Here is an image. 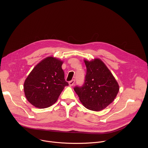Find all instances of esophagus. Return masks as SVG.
Instances as JSON below:
<instances>
[{
  "label": "esophagus",
  "mask_w": 148,
  "mask_h": 148,
  "mask_svg": "<svg viewBox=\"0 0 148 148\" xmlns=\"http://www.w3.org/2000/svg\"><path fill=\"white\" fill-rule=\"evenodd\" d=\"M74 82H75V79H72L71 81H69V85L70 86H73L74 84Z\"/></svg>",
  "instance_id": "34e87169"
}]
</instances>
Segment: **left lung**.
Returning <instances> with one entry per match:
<instances>
[{"mask_svg":"<svg viewBox=\"0 0 148 148\" xmlns=\"http://www.w3.org/2000/svg\"><path fill=\"white\" fill-rule=\"evenodd\" d=\"M87 73L81 87L74 90L83 105L88 110L99 111L112 103L119 91V85L112 74L98 58L84 60Z\"/></svg>","mask_w":148,"mask_h":148,"instance_id":"obj_1","label":"left lung"}]
</instances>
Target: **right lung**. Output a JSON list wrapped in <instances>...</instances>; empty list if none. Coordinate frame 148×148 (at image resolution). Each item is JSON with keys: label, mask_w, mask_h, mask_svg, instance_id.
Returning a JSON list of instances; mask_svg holds the SVG:
<instances>
[{"label": "right lung", "mask_w": 148, "mask_h": 148, "mask_svg": "<svg viewBox=\"0 0 148 148\" xmlns=\"http://www.w3.org/2000/svg\"><path fill=\"white\" fill-rule=\"evenodd\" d=\"M62 64V61L48 57L36 65L26 79L25 94L35 107L46 108L51 106L63 89L69 86Z\"/></svg>", "instance_id": "add662e5"}]
</instances>
